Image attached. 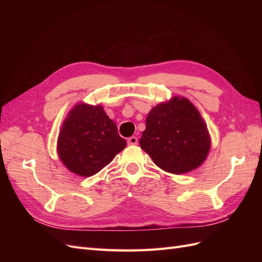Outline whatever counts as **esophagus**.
Listing matches in <instances>:
<instances>
[{
	"label": "esophagus",
	"mask_w": 262,
	"mask_h": 262,
	"mask_svg": "<svg viewBox=\"0 0 262 262\" xmlns=\"http://www.w3.org/2000/svg\"><path fill=\"white\" fill-rule=\"evenodd\" d=\"M138 142H139V140L137 137H131L128 139V144H130V145H137Z\"/></svg>",
	"instance_id": "34e87169"
}]
</instances>
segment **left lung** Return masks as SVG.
Listing matches in <instances>:
<instances>
[{"label": "left lung", "mask_w": 262, "mask_h": 262, "mask_svg": "<svg viewBox=\"0 0 262 262\" xmlns=\"http://www.w3.org/2000/svg\"><path fill=\"white\" fill-rule=\"evenodd\" d=\"M140 145L158 167L179 175L204 162L210 149V137L191 102L184 97H173L148 113Z\"/></svg>", "instance_id": "1"}]
</instances>
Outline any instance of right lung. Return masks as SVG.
<instances>
[{
  "instance_id": "add662e5",
  "label": "right lung",
  "mask_w": 262,
  "mask_h": 262,
  "mask_svg": "<svg viewBox=\"0 0 262 262\" xmlns=\"http://www.w3.org/2000/svg\"><path fill=\"white\" fill-rule=\"evenodd\" d=\"M116 123L101 106L76 105L62 125L58 153L67 167L90 177L101 170L125 147Z\"/></svg>"
}]
</instances>
